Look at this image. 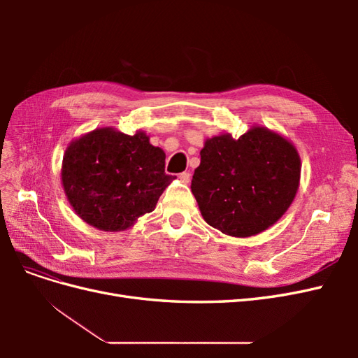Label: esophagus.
<instances>
[{
    "instance_id": "34e87169",
    "label": "esophagus",
    "mask_w": 358,
    "mask_h": 358,
    "mask_svg": "<svg viewBox=\"0 0 358 358\" xmlns=\"http://www.w3.org/2000/svg\"><path fill=\"white\" fill-rule=\"evenodd\" d=\"M189 179H191V175H189V173H187V171H183V173H180V175H179V180L182 183H185V185H187V183H189Z\"/></svg>"
}]
</instances>
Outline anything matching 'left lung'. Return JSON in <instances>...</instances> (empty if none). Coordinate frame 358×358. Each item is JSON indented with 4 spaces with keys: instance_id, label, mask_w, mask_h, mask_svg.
Wrapping results in <instances>:
<instances>
[{
    "instance_id": "obj_1",
    "label": "left lung",
    "mask_w": 358,
    "mask_h": 358,
    "mask_svg": "<svg viewBox=\"0 0 358 358\" xmlns=\"http://www.w3.org/2000/svg\"><path fill=\"white\" fill-rule=\"evenodd\" d=\"M191 191L203 220L224 234L251 237L280 220L294 200L301 162L288 138L254 125L239 138H208Z\"/></svg>"
}]
</instances>
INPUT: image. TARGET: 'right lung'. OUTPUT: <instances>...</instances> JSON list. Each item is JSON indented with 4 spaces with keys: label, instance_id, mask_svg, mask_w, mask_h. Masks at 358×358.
<instances>
[{
    "label": "right lung",
    "instance_id": "obj_1",
    "mask_svg": "<svg viewBox=\"0 0 358 358\" xmlns=\"http://www.w3.org/2000/svg\"><path fill=\"white\" fill-rule=\"evenodd\" d=\"M166 154L145 131L124 134L95 128L67 146L61 180L73 210L103 231H124L150 213L175 176L166 175Z\"/></svg>",
    "mask_w": 358,
    "mask_h": 358
}]
</instances>
